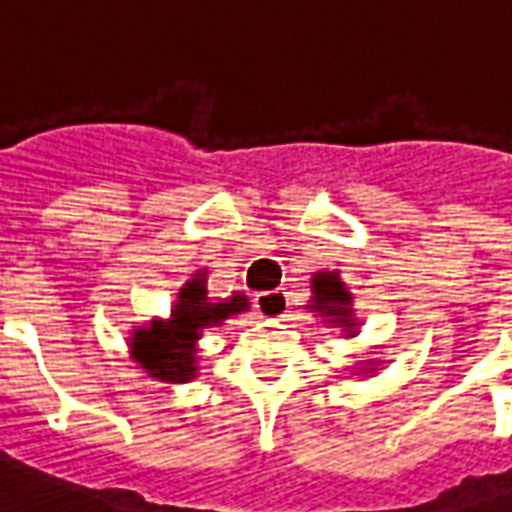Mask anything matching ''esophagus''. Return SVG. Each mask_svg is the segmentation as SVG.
<instances>
[{"mask_svg":"<svg viewBox=\"0 0 512 512\" xmlns=\"http://www.w3.org/2000/svg\"><path fill=\"white\" fill-rule=\"evenodd\" d=\"M255 307L260 315L266 318H285V312L290 310V296L285 288L266 290V293H257Z\"/></svg>","mask_w":512,"mask_h":512,"instance_id":"1","label":"esophagus"}]
</instances>
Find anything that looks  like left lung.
I'll list each match as a JSON object with an SVG mask.
<instances>
[{
	"instance_id": "left-lung-1",
	"label": "left lung",
	"mask_w": 512,
	"mask_h": 512,
	"mask_svg": "<svg viewBox=\"0 0 512 512\" xmlns=\"http://www.w3.org/2000/svg\"><path fill=\"white\" fill-rule=\"evenodd\" d=\"M312 290H315V310L323 312L326 318H332L329 323H340L345 329L354 326V310H348L351 304V293L345 290L337 274H318L312 279ZM354 334V332H351Z\"/></svg>"
}]
</instances>
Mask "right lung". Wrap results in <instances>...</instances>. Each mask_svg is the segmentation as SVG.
Segmentation results:
<instances>
[{
	"label": "right lung",
	"mask_w": 512,
	"mask_h": 512,
	"mask_svg": "<svg viewBox=\"0 0 512 512\" xmlns=\"http://www.w3.org/2000/svg\"><path fill=\"white\" fill-rule=\"evenodd\" d=\"M246 310L244 296L211 304L205 277L194 274L186 288L180 290L178 307L172 312V321L150 323L139 329L134 337V356L142 362L150 376L161 381H189L194 376V340L202 329L213 323H222L227 315Z\"/></svg>",
	"instance_id": "add662e5"
}]
</instances>
